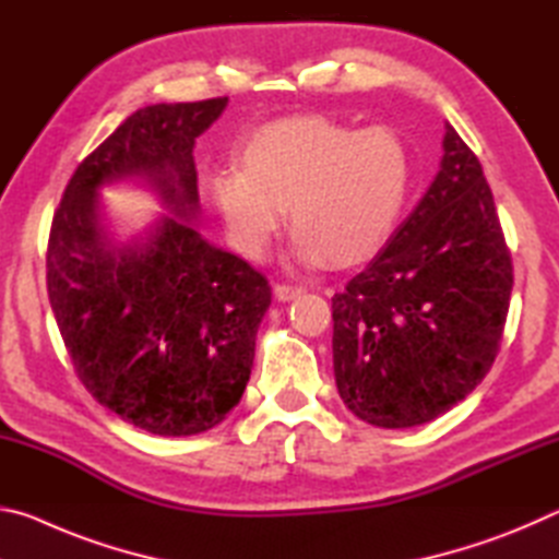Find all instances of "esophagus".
<instances>
[{
    "label": "esophagus",
    "mask_w": 559,
    "mask_h": 559,
    "mask_svg": "<svg viewBox=\"0 0 559 559\" xmlns=\"http://www.w3.org/2000/svg\"><path fill=\"white\" fill-rule=\"evenodd\" d=\"M300 293H306V288H302V286H290V283H276V286H273V296H276L283 302L298 298Z\"/></svg>",
    "instance_id": "esophagus-1"
}]
</instances>
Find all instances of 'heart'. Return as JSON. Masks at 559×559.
<instances>
[{
	"label": "heart",
	"instance_id": "b5f03b06",
	"mask_svg": "<svg viewBox=\"0 0 559 559\" xmlns=\"http://www.w3.org/2000/svg\"><path fill=\"white\" fill-rule=\"evenodd\" d=\"M239 167L216 169L206 194L241 257L259 261L286 224L302 263L357 266L400 226L412 194L414 155L402 132L357 130L328 116L266 122L243 138Z\"/></svg>",
	"mask_w": 559,
	"mask_h": 559
}]
</instances>
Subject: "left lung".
<instances>
[{"label":"left lung","instance_id":"8db88e82","mask_svg":"<svg viewBox=\"0 0 559 559\" xmlns=\"http://www.w3.org/2000/svg\"><path fill=\"white\" fill-rule=\"evenodd\" d=\"M513 261L478 157L447 126L427 194L333 298V367L349 412L419 427L466 400L498 355Z\"/></svg>","mask_w":559,"mask_h":559}]
</instances>
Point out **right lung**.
<instances>
[{"label": "right lung", "instance_id": "add662e5", "mask_svg": "<svg viewBox=\"0 0 559 559\" xmlns=\"http://www.w3.org/2000/svg\"><path fill=\"white\" fill-rule=\"evenodd\" d=\"M229 98L132 112L75 167L53 214L46 286L73 370L120 419L192 437L226 419L249 382L271 286L194 229V140ZM138 176L168 206L143 240L118 247L100 186Z\"/></svg>", "mask_w": 559, "mask_h": 559}]
</instances>
